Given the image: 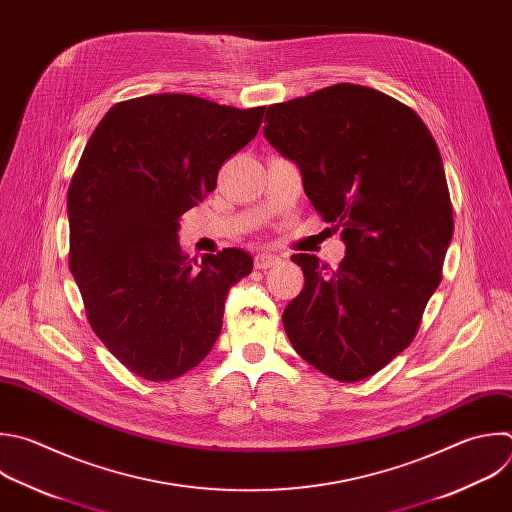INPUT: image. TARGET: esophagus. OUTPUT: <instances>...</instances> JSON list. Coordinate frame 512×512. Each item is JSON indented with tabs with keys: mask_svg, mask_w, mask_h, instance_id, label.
I'll use <instances>...</instances> for the list:
<instances>
[{
	"mask_svg": "<svg viewBox=\"0 0 512 512\" xmlns=\"http://www.w3.org/2000/svg\"><path fill=\"white\" fill-rule=\"evenodd\" d=\"M279 257L273 255V253H257L255 255V267L257 269H269V267H275L279 265Z\"/></svg>",
	"mask_w": 512,
	"mask_h": 512,
	"instance_id": "esophagus-1",
	"label": "esophagus"
}]
</instances>
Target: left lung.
I'll use <instances>...</instances> for the list:
<instances>
[{
    "label": "left lung",
    "instance_id": "1",
    "mask_svg": "<svg viewBox=\"0 0 512 512\" xmlns=\"http://www.w3.org/2000/svg\"><path fill=\"white\" fill-rule=\"evenodd\" d=\"M265 120L263 136L346 245L337 269L291 257L305 285L285 333L329 378H370L410 346L442 279L454 223L438 146L412 108L358 84L273 104Z\"/></svg>",
    "mask_w": 512,
    "mask_h": 512
}]
</instances>
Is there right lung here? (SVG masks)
Returning <instances> with one entry per match:
<instances>
[{
    "instance_id": "add662e5",
    "label": "right lung",
    "mask_w": 512,
    "mask_h": 512,
    "mask_svg": "<svg viewBox=\"0 0 512 512\" xmlns=\"http://www.w3.org/2000/svg\"><path fill=\"white\" fill-rule=\"evenodd\" d=\"M263 112L150 94L114 104L86 142L68 189L70 271L94 333L144 380L199 366L231 287L253 271L241 249L193 265L179 229L217 187L221 164L255 138Z\"/></svg>"
}]
</instances>
